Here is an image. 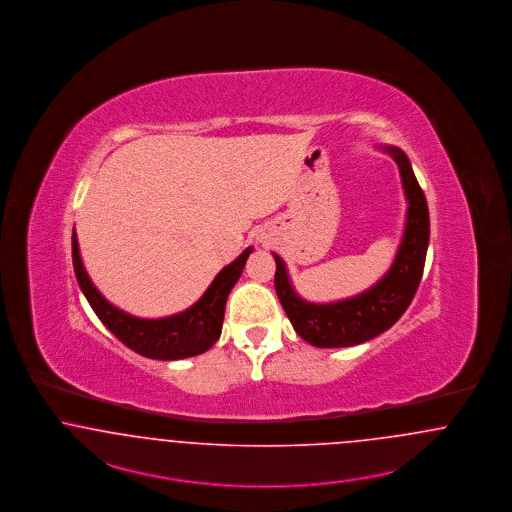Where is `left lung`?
<instances>
[{
  "label": "left lung",
  "instance_id": "8db88e82",
  "mask_svg": "<svg viewBox=\"0 0 512 512\" xmlns=\"http://www.w3.org/2000/svg\"><path fill=\"white\" fill-rule=\"evenodd\" d=\"M400 168L407 199V220L392 267L371 289L354 298L331 304H312L298 296L281 256L275 258V290L294 331L317 348H346L367 342L388 331L409 308L423 277L430 218L423 189L411 170L407 155L392 145L380 147Z\"/></svg>",
  "mask_w": 512,
  "mask_h": 512
}]
</instances>
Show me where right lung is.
<instances>
[{
  "label": "right lung",
  "mask_w": 512,
  "mask_h": 512,
  "mask_svg": "<svg viewBox=\"0 0 512 512\" xmlns=\"http://www.w3.org/2000/svg\"><path fill=\"white\" fill-rule=\"evenodd\" d=\"M250 252L252 246H248L235 262L223 267L212 281V285L200 296L199 302L193 304L189 310L162 319H141L114 308L111 302H107V298L93 287L80 258L76 231L72 229L74 273L93 312L97 313L103 325L130 350L141 356L162 361L199 356L216 344V340L222 334L227 296L239 281Z\"/></svg>",
  "instance_id": "1"
}]
</instances>
